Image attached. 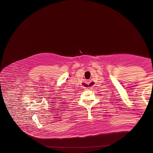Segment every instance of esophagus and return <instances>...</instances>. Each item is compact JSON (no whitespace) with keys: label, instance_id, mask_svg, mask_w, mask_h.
<instances>
[{"label":"esophagus","instance_id":"esophagus-1","mask_svg":"<svg viewBox=\"0 0 153 153\" xmlns=\"http://www.w3.org/2000/svg\"><path fill=\"white\" fill-rule=\"evenodd\" d=\"M91 88V87H90V86H89V88Z\"/></svg>","mask_w":153,"mask_h":153}]
</instances>
